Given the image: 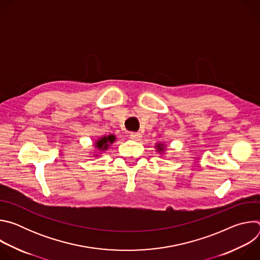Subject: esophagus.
I'll return each instance as SVG.
<instances>
[{
	"label": "esophagus",
	"mask_w": 260,
	"mask_h": 260,
	"mask_svg": "<svg viewBox=\"0 0 260 260\" xmlns=\"http://www.w3.org/2000/svg\"><path fill=\"white\" fill-rule=\"evenodd\" d=\"M131 138L133 140L139 141L140 139H142V134L141 133H131Z\"/></svg>",
	"instance_id": "esophagus-1"
}]
</instances>
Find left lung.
Masks as SVG:
<instances>
[{
  "instance_id": "left-lung-1",
  "label": "left lung",
  "mask_w": 260,
  "mask_h": 260,
  "mask_svg": "<svg viewBox=\"0 0 260 260\" xmlns=\"http://www.w3.org/2000/svg\"><path fill=\"white\" fill-rule=\"evenodd\" d=\"M155 149H156V152L158 154H160L161 156L166 155L167 151H168V148H167V144L165 143H161V142H158L155 144Z\"/></svg>"
}]
</instances>
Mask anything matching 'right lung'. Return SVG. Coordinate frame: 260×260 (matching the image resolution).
<instances>
[{
	"label": "right lung",
	"mask_w": 260,
	"mask_h": 260,
	"mask_svg": "<svg viewBox=\"0 0 260 260\" xmlns=\"http://www.w3.org/2000/svg\"><path fill=\"white\" fill-rule=\"evenodd\" d=\"M115 141H116V136L113 134L102 136V137L95 139L94 144H93L94 150H93V152L90 153V155H92L93 157L101 156L105 151H107L109 149V147L112 145Z\"/></svg>",
	"instance_id": "1"
}]
</instances>
